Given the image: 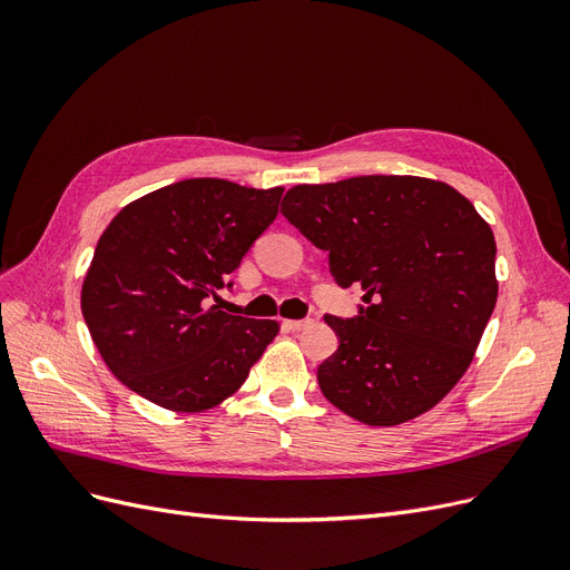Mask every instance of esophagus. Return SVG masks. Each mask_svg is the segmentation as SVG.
<instances>
[{
    "label": "esophagus",
    "instance_id": "34e87169",
    "mask_svg": "<svg viewBox=\"0 0 570 570\" xmlns=\"http://www.w3.org/2000/svg\"><path fill=\"white\" fill-rule=\"evenodd\" d=\"M312 323H314L312 318H302V321H292V318H285V321H283V325L287 327V331H295V333H297V331H304V327H308V325H312Z\"/></svg>",
    "mask_w": 570,
    "mask_h": 570
}]
</instances>
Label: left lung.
I'll use <instances>...</instances> for the list:
<instances>
[{
  "mask_svg": "<svg viewBox=\"0 0 570 570\" xmlns=\"http://www.w3.org/2000/svg\"><path fill=\"white\" fill-rule=\"evenodd\" d=\"M281 212L325 252L356 318L325 316L340 347L318 366L327 402L390 428L440 404L469 371L497 304L490 223L452 185L358 176L287 189Z\"/></svg>",
  "mask_w": 570,
  "mask_h": 570,
  "instance_id": "8db88e82",
  "label": "left lung"
}]
</instances>
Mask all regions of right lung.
I'll return each mask as SVG.
<instances>
[{
  "mask_svg": "<svg viewBox=\"0 0 570 570\" xmlns=\"http://www.w3.org/2000/svg\"><path fill=\"white\" fill-rule=\"evenodd\" d=\"M281 197L283 187L189 178L111 218L80 306L114 377L178 413L209 411L243 387L281 325L209 302L278 216Z\"/></svg>",
  "mask_w": 570,
  "mask_h": 570,
  "instance_id": "obj_1",
  "label": "right lung"
}]
</instances>
